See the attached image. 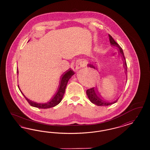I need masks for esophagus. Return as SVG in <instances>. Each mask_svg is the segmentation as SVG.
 <instances>
[{"mask_svg": "<svg viewBox=\"0 0 150 150\" xmlns=\"http://www.w3.org/2000/svg\"><path fill=\"white\" fill-rule=\"evenodd\" d=\"M83 67V64L81 60H79L76 63V66H75V68H74V70L81 68Z\"/></svg>", "mask_w": 150, "mask_h": 150, "instance_id": "esophagus-1", "label": "esophagus"}]
</instances>
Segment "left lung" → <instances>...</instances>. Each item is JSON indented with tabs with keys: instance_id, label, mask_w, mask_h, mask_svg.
Instances as JSON below:
<instances>
[{
	"instance_id": "obj_1",
	"label": "left lung",
	"mask_w": 150,
	"mask_h": 150,
	"mask_svg": "<svg viewBox=\"0 0 150 150\" xmlns=\"http://www.w3.org/2000/svg\"><path fill=\"white\" fill-rule=\"evenodd\" d=\"M108 36H109V41H110V43L112 45H114V46H116L118 47L119 48V50H120V53L122 54V57H123V58L125 60V61H124V67L125 68V73H126V70H127V63H126V61H125V57H124V53H123V50L122 48L120 47V45H118V43L115 42V41L114 40L113 37L111 36L110 35H108ZM125 65L126 67H125ZM88 67H90L91 68H93L95 69V68L92 65H88ZM86 94L87 95L88 98H89L90 100L91 101V102L95 105H98V106H103V105H112L113 103H115V102H117L118 100L114 101L113 102H106L105 101L103 100H102L96 94L95 91L94 90V88H91L90 89H88L86 91Z\"/></svg>"
}]
</instances>
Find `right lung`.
<instances>
[{"instance_id": "1", "label": "right lung", "mask_w": 150, "mask_h": 150, "mask_svg": "<svg viewBox=\"0 0 150 150\" xmlns=\"http://www.w3.org/2000/svg\"><path fill=\"white\" fill-rule=\"evenodd\" d=\"M17 73H18V70ZM74 74H75V73L73 70H71V69H69L67 71H65V73H64L62 76L60 85V86L58 88L57 93L54 96V97H53V98L49 102L45 103H36L35 102H33V101L27 99V98L23 94V92L20 90L18 86V88L20 89V90L22 93L23 96L25 97V99L28 102V103L32 107H37L38 108H41V109L50 108L53 107L55 105H58L59 103L61 102V100L63 97L65 91V88H66L67 85L68 83L69 80L71 78Z\"/></svg>"}]
</instances>
